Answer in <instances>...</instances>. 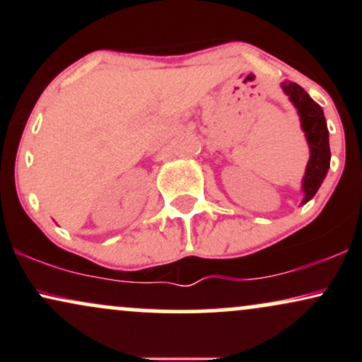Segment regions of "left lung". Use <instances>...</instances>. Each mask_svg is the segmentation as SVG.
<instances>
[{
  "label": "left lung",
  "mask_w": 362,
  "mask_h": 362,
  "mask_svg": "<svg viewBox=\"0 0 362 362\" xmlns=\"http://www.w3.org/2000/svg\"><path fill=\"white\" fill-rule=\"evenodd\" d=\"M282 90L289 100L298 109L301 119V129L305 131L306 141L310 146V161L306 165L305 178H303V192L305 199L301 204H306L322 185L328 168H330V146H328V129L322 107L301 88L298 83H282Z\"/></svg>",
  "instance_id": "1"
}]
</instances>
